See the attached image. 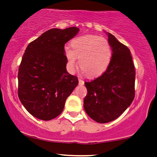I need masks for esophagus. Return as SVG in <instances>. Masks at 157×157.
<instances>
[{"mask_svg": "<svg viewBox=\"0 0 157 157\" xmlns=\"http://www.w3.org/2000/svg\"><path fill=\"white\" fill-rule=\"evenodd\" d=\"M78 83H79V85L84 84V81H83V80H81V79H78Z\"/></svg>", "mask_w": 157, "mask_h": 157, "instance_id": "esophagus-1", "label": "esophagus"}]
</instances>
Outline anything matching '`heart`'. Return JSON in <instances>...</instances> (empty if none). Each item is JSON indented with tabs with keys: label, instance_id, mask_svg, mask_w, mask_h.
Returning a JSON list of instances; mask_svg holds the SVG:
<instances>
[{
	"label": "heart",
	"instance_id": "obj_1",
	"mask_svg": "<svg viewBox=\"0 0 157 157\" xmlns=\"http://www.w3.org/2000/svg\"><path fill=\"white\" fill-rule=\"evenodd\" d=\"M71 49L65 51L68 65L74 69L78 59V65L86 76L96 78L108 68L112 57L111 45L106 38L98 36L86 35L74 38Z\"/></svg>",
	"mask_w": 157,
	"mask_h": 157
}]
</instances>
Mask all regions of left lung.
<instances>
[{
  "mask_svg": "<svg viewBox=\"0 0 157 157\" xmlns=\"http://www.w3.org/2000/svg\"><path fill=\"white\" fill-rule=\"evenodd\" d=\"M112 57L101 76L85 82L87 95L83 100L86 112L98 123L117 119L130 106L135 96V72L130 50L108 33Z\"/></svg>",
  "mask_w": 157,
  "mask_h": 157,
  "instance_id": "8db88e82",
  "label": "left lung"
}]
</instances>
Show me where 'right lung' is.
<instances>
[{
	"label": "right lung",
	"mask_w": 157,
	"mask_h": 157,
	"mask_svg": "<svg viewBox=\"0 0 157 157\" xmlns=\"http://www.w3.org/2000/svg\"><path fill=\"white\" fill-rule=\"evenodd\" d=\"M78 31L76 27L50 29L25 49L18 68V94L25 109L38 119L58 117L78 85V78L66 71L64 46Z\"/></svg>",
	"instance_id": "right-lung-1"
}]
</instances>
